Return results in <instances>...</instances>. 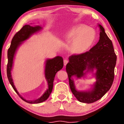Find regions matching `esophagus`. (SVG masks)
Instances as JSON below:
<instances>
[{
  "instance_id": "obj_1",
  "label": "esophagus",
  "mask_w": 124,
  "mask_h": 124,
  "mask_svg": "<svg viewBox=\"0 0 124 124\" xmlns=\"http://www.w3.org/2000/svg\"><path fill=\"white\" fill-rule=\"evenodd\" d=\"M68 62V61L67 59H65V60H64V65L65 66L67 64Z\"/></svg>"
}]
</instances>
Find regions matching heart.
Instances as JSON below:
<instances>
[{
    "mask_svg": "<svg viewBox=\"0 0 124 124\" xmlns=\"http://www.w3.org/2000/svg\"><path fill=\"white\" fill-rule=\"evenodd\" d=\"M95 32L84 24L74 26L67 34V38L73 40L72 48L76 54H81L87 50L94 42Z\"/></svg>",
    "mask_w": 124,
    "mask_h": 124,
    "instance_id": "b5f03b06",
    "label": "heart"
}]
</instances>
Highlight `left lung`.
<instances>
[{"label": "left lung", "instance_id": "8db88e82", "mask_svg": "<svg viewBox=\"0 0 124 124\" xmlns=\"http://www.w3.org/2000/svg\"><path fill=\"white\" fill-rule=\"evenodd\" d=\"M98 26L100 29L99 42L89 51L70 56L66 66L71 91L82 103H92L102 98L110 89L114 79L117 56L112 42L104 29L100 24ZM88 73H91L96 78V82L87 91H77L72 77L74 76L77 79L85 78Z\"/></svg>", "mask_w": 124, "mask_h": 124}]
</instances>
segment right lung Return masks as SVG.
<instances>
[{
	"label": "right lung",
	"instance_id": "add662e5",
	"mask_svg": "<svg viewBox=\"0 0 124 124\" xmlns=\"http://www.w3.org/2000/svg\"><path fill=\"white\" fill-rule=\"evenodd\" d=\"M42 26L39 25L36 26H31L30 25H25L21 29L18 31L14 35L11 41L10 47L8 50V64L7 68V73L8 79L13 89L16 91L17 94L20 96L23 101L30 104H35V103H40L45 101L48 99L52 91L54 86V81L55 78L56 73L62 68L64 65L63 59L61 56H56L53 59H47L45 62V77L46 79L47 84H48V89H47L43 94L35 100H26L23 98L17 90L15 87L14 82H13L12 77V70L13 68V60L15 56L16 55L18 47L21 46L23 42L28 39L32 35L39 32L42 30Z\"/></svg>",
	"mask_w": 124,
	"mask_h": 124
}]
</instances>
